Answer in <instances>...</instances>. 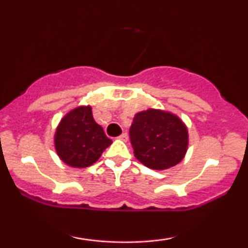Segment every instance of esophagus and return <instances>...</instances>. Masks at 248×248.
<instances>
[{
    "label": "esophagus",
    "instance_id": "34e87169",
    "mask_svg": "<svg viewBox=\"0 0 248 248\" xmlns=\"http://www.w3.org/2000/svg\"><path fill=\"white\" fill-rule=\"evenodd\" d=\"M119 139L122 141H127L128 140V134L127 133H122L120 136H119Z\"/></svg>",
    "mask_w": 248,
    "mask_h": 248
}]
</instances>
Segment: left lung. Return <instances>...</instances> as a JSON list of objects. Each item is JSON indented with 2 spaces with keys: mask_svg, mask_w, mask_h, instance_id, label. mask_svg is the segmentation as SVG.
<instances>
[{
  "mask_svg": "<svg viewBox=\"0 0 248 248\" xmlns=\"http://www.w3.org/2000/svg\"><path fill=\"white\" fill-rule=\"evenodd\" d=\"M134 155L154 170L169 169L183 160L187 129L179 118L158 109L138 113L129 129Z\"/></svg>",
  "mask_w": 248,
  "mask_h": 248,
  "instance_id": "left-lung-1",
  "label": "left lung"
}]
</instances>
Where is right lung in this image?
<instances>
[{
    "label": "right lung",
    "mask_w": 248,
    "mask_h": 248,
    "mask_svg": "<svg viewBox=\"0 0 248 248\" xmlns=\"http://www.w3.org/2000/svg\"><path fill=\"white\" fill-rule=\"evenodd\" d=\"M110 144L112 140L94 121L90 106L71 110L56 130L57 154L62 162L73 168L92 166Z\"/></svg>",
    "instance_id": "add662e5"
}]
</instances>
